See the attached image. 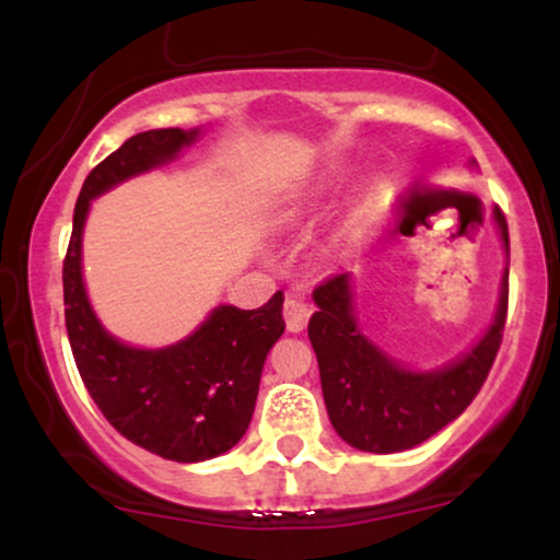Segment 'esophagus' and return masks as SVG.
I'll return each mask as SVG.
<instances>
[{
	"label": "esophagus",
	"mask_w": 560,
	"mask_h": 560,
	"mask_svg": "<svg viewBox=\"0 0 560 560\" xmlns=\"http://www.w3.org/2000/svg\"><path fill=\"white\" fill-rule=\"evenodd\" d=\"M284 318H287V329L292 334H298L305 329L307 318H311V305L302 302L300 298H289L284 302Z\"/></svg>",
	"instance_id": "obj_1"
}]
</instances>
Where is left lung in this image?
Returning a JSON list of instances; mask_svg holds the SVG:
<instances>
[{
	"instance_id": "obj_1",
	"label": "left lung",
	"mask_w": 560,
	"mask_h": 560,
	"mask_svg": "<svg viewBox=\"0 0 560 560\" xmlns=\"http://www.w3.org/2000/svg\"><path fill=\"white\" fill-rule=\"evenodd\" d=\"M471 165H477L471 160ZM500 242L508 253V223L492 208ZM318 311L307 324L318 358L320 389L329 421L350 447L363 453H402L458 419L490 374L508 311V266L485 334L460 358L436 369H410L369 334L355 316L352 276L339 273L313 292Z\"/></svg>"
}]
</instances>
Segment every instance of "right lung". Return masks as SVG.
Segmentation results:
<instances>
[{
	"label": "right lung",
	"mask_w": 560,
	"mask_h": 560,
	"mask_svg": "<svg viewBox=\"0 0 560 560\" xmlns=\"http://www.w3.org/2000/svg\"><path fill=\"white\" fill-rule=\"evenodd\" d=\"M202 128H155L89 173L75 202L62 292L66 326L79 374L107 421L133 445L176 464H199L226 453L253 421L262 363L284 334V292L258 311L218 305L189 337L165 347H137L102 326L83 281V229L96 197L176 163Z\"/></svg>",
	"instance_id": "1"
}]
</instances>
